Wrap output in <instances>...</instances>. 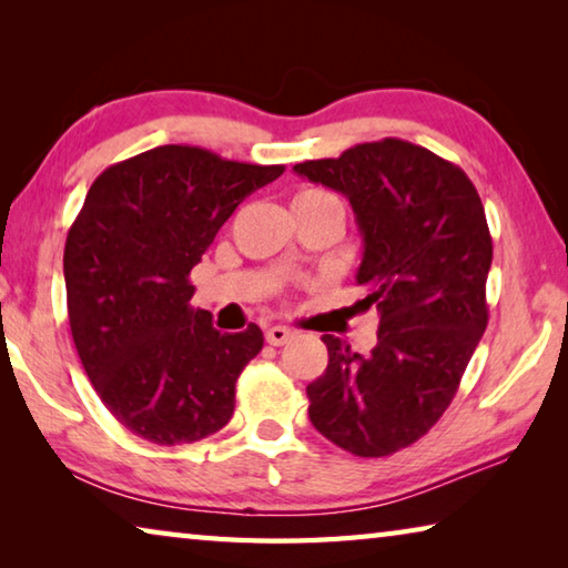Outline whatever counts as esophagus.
<instances>
[{"label": "esophagus", "instance_id": "esophagus-1", "mask_svg": "<svg viewBox=\"0 0 568 568\" xmlns=\"http://www.w3.org/2000/svg\"><path fill=\"white\" fill-rule=\"evenodd\" d=\"M293 338V331L285 328V325H271V328L265 331V341L271 345H283Z\"/></svg>", "mask_w": 568, "mask_h": 568}]
</instances>
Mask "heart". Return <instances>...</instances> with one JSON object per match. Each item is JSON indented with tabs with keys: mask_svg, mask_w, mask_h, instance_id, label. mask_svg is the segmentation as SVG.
<instances>
[{
	"mask_svg": "<svg viewBox=\"0 0 568 568\" xmlns=\"http://www.w3.org/2000/svg\"><path fill=\"white\" fill-rule=\"evenodd\" d=\"M325 200H335V195H331V192H325V190H318V187H307V190L297 192L293 203H325Z\"/></svg>",
	"mask_w": 568,
	"mask_h": 568,
	"instance_id": "obj_1",
	"label": "heart"
}]
</instances>
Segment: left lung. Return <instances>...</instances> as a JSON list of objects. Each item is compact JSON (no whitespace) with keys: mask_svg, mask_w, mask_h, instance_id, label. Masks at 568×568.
Returning a JSON list of instances; mask_svg holds the SVG:
<instances>
[{"mask_svg":"<svg viewBox=\"0 0 568 568\" xmlns=\"http://www.w3.org/2000/svg\"><path fill=\"white\" fill-rule=\"evenodd\" d=\"M293 170L348 197L363 237L358 305L381 318L368 355L323 335L328 368L305 388L307 416L343 450L390 456L444 416L486 331L484 205L454 162L396 138Z\"/></svg>","mask_w":568,"mask_h":568,"instance_id":"left-lung-1","label":"left lung"}]
</instances>
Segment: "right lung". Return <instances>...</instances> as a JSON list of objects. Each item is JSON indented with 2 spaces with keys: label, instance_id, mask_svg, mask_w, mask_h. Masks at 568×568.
Returning a JSON list of instances; mask_svg holds the SVG:
<instances>
[{
  "label": "right lung",
  "instance_id": "1",
  "mask_svg": "<svg viewBox=\"0 0 568 568\" xmlns=\"http://www.w3.org/2000/svg\"><path fill=\"white\" fill-rule=\"evenodd\" d=\"M283 170L162 145L92 182L67 233V313L84 373L134 436L195 444L233 416L263 331H215L190 305L187 277L235 207Z\"/></svg>",
  "mask_w": 568,
  "mask_h": 568
}]
</instances>
